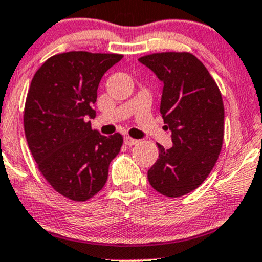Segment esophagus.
<instances>
[{
    "instance_id": "34e87169",
    "label": "esophagus",
    "mask_w": 262,
    "mask_h": 262,
    "mask_svg": "<svg viewBox=\"0 0 262 262\" xmlns=\"http://www.w3.org/2000/svg\"><path fill=\"white\" fill-rule=\"evenodd\" d=\"M124 143H125L126 146H133V145H136V143H138V141L134 138H132V137L125 136L124 137Z\"/></svg>"
}]
</instances>
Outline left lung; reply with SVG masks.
Segmentation results:
<instances>
[{
    "mask_svg": "<svg viewBox=\"0 0 262 262\" xmlns=\"http://www.w3.org/2000/svg\"><path fill=\"white\" fill-rule=\"evenodd\" d=\"M160 81V114L173 146L158 145L159 159L148 169L151 186L168 198L194 191L213 169L224 142V103L216 81L192 54L155 53L139 58Z\"/></svg>",
    "mask_w": 262,
    "mask_h": 262,
    "instance_id": "8db88e82",
    "label": "left lung"
}]
</instances>
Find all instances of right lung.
<instances>
[{
  "instance_id": "add662e5",
  "label": "right lung",
  "mask_w": 262,
  "mask_h": 262,
  "mask_svg": "<svg viewBox=\"0 0 262 262\" xmlns=\"http://www.w3.org/2000/svg\"><path fill=\"white\" fill-rule=\"evenodd\" d=\"M120 54L70 51L49 58L35 73L24 106V132L33 159L55 191L85 202L102 190L123 136L93 130V104Z\"/></svg>"
}]
</instances>
